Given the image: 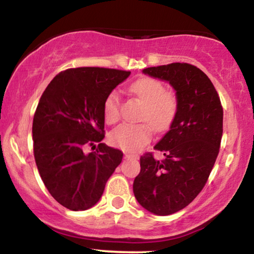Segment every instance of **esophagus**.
<instances>
[{
	"label": "esophagus",
	"instance_id": "1",
	"mask_svg": "<svg viewBox=\"0 0 254 254\" xmlns=\"http://www.w3.org/2000/svg\"><path fill=\"white\" fill-rule=\"evenodd\" d=\"M124 158L125 159H137L138 157L134 154H130V153H124Z\"/></svg>",
	"mask_w": 254,
	"mask_h": 254
}]
</instances>
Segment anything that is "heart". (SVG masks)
<instances>
[{
    "label": "heart",
    "mask_w": 254,
    "mask_h": 254,
    "mask_svg": "<svg viewBox=\"0 0 254 254\" xmlns=\"http://www.w3.org/2000/svg\"><path fill=\"white\" fill-rule=\"evenodd\" d=\"M134 94L144 103L140 120L147 123L121 124L111 131L110 141L115 146L127 152H137L152 138L153 127L158 132L167 131L173 124L179 110V99L173 90L165 89L164 83L155 77L145 76L130 86ZM121 101L116 92L108 94L103 103V117L108 124L120 120Z\"/></svg>",
    "instance_id": "heart-1"
}]
</instances>
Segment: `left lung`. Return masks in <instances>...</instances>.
Wrapping results in <instances>:
<instances>
[{"mask_svg":"<svg viewBox=\"0 0 254 254\" xmlns=\"http://www.w3.org/2000/svg\"><path fill=\"white\" fill-rule=\"evenodd\" d=\"M143 72L166 80L179 99L171 129L152 152L140 157L133 194L141 207L155 215L174 214L190 203L207 184L221 146L223 107L217 90L200 68L187 63L148 67Z\"/></svg>","mask_w":254,"mask_h":254,"instance_id":"obj_1","label":"left lung"}]
</instances>
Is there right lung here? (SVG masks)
Instances as JSON below:
<instances>
[{
  "instance_id": "add662e5",
  "label": "right lung",
  "mask_w": 254,
  "mask_h": 254,
  "mask_svg": "<svg viewBox=\"0 0 254 254\" xmlns=\"http://www.w3.org/2000/svg\"><path fill=\"white\" fill-rule=\"evenodd\" d=\"M129 70L77 67L60 72L44 90L32 123L33 154L52 197L69 210L96 204L123 153L101 143L103 103ZM99 142L87 155L86 146Z\"/></svg>"
}]
</instances>
